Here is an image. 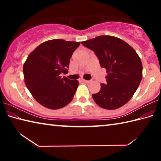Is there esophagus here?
Instances as JSON below:
<instances>
[{
	"label": "esophagus",
	"mask_w": 161,
	"mask_h": 161,
	"mask_svg": "<svg viewBox=\"0 0 161 161\" xmlns=\"http://www.w3.org/2000/svg\"><path fill=\"white\" fill-rule=\"evenodd\" d=\"M81 81H82L83 82H85V83H89V81H89V80H84V79H82V80H81Z\"/></svg>",
	"instance_id": "34e87169"
}]
</instances>
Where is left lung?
Segmentation results:
<instances>
[{
    "mask_svg": "<svg viewBox=\"0 0 161 161\" xmlns=\"http://www.w3.org/2000/svg\"><path fill=\"white\" fill-rule=\"evenodd\" d=\"M81 44L94 52L101 67L107 70V83L101 84L100 91L92 94L95 103L108 110L126 104L143 77V65L134 49L111 35H101Z\"/></svg>",
    "mask_w": 161,
    "mask_h": 161,
    "instance_id": "1",
    "label": "left lung"
}]
</instances>
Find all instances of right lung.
Instances as JSON below:
<instances>
[{
  "label": "right lung",
  "mask_w": 161,
  "mask_h": 161,
  "mask_svg": "<svg viewBox=\"0 0 161 161\" xmlns=\"http://www.w3.org/2000/svg\"><path fill=\"white\" fill-rule=\"evenodd\" d=\"M80 42L50 40L29 54L23 65L25 84L37 102L50 109H59L72 102L79 85L61 74L68 72L69 59Z\"/></svg>",
  "instance_id": "1"
}]
</instances>
